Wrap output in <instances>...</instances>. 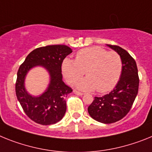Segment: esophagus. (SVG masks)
I'll list each match as a JSON object with an SVG mask.
<instances>
[{"label": "esophagus", "mask_w": 152, "mask_h": 152, "mask_svg": "<svg viewBox=\"0 0 152 152\" xmlns=\"http://www.w3.org/2000/svg\"><path fill=\"white\" fill-rule=\"evenodd\" d=\"M73 92H74L76 95H78V96H83V95L84 94L83 92H80V91L76 90V89H75V90H73Z\"/></svg>", "instance_id": "34e87169"}]
</instances>
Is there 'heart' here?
Returning <instances> with one entry per match:
<instances>
[{
  "label": "heart",
  "instance_id": "obj_1",
  "mask_svg": "<svg viewBox=\"0 0 152 152\" xmlns=\"http://www.w3.org/2000/svg\"><path fill=\"white\" fill-rule=\"evenodd\" d=\"M62 69L69 83H76L85 72L87 77L78 82L79 89L106 92L118 83L122 72V60L118 53L92 47L79 51L75 60L65 59Z\"/></svg>",
  "mask_w": 152,
  "mask_h": 152
}]
</instances>
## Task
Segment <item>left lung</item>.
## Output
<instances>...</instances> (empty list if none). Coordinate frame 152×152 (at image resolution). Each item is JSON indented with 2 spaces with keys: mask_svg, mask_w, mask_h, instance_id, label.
Segmentation results:
<instances>
[{
  "mask_svg": "<svg viewBox=\"0 0 152 152\" xmlns=\"http://www.w3.org/2000/svg\"><path fill=\"white\" fill-rule=\"evenodd\" d=\"M120 55L122 72L119 81L112 92L101 97H95L88 107L93 119L105 124L116 122L124 118L131 109L138 94L139 77L135 60L132 56L115 45H108Z\"/></svg>",
  "mask_w": 152,
  "mask_h": 152,
  "instance_id": "1",
  "label": "left lung"
}]
</instances>
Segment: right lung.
<instances>
[{"label":"right lung","instance_id":"add662e5","mask_svg":"<svg viewBox=\"0 0 152 152\" xmlns=\"http://www.w3.org/2000/svg\"><path fill=\"white\" fill-rule=\"evenodd\" d=\"M72 52L66 45H49L30 52L19 67L15 84L16 96L25 114L36 123L53 125L63 118L66 110V97L72 92L62 80V63ZM42 65L51 76L46 92L35 97L28 94L24 87L25 76L30 68Z\"/></svg>","mask_w":152,"mask_h":152}]
</instances>
